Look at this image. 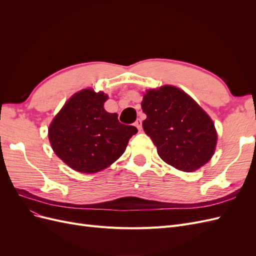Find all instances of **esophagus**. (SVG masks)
<instances>
[{"label":"esophagus","instance_id":"obj_1","mask_svg":"<svg viewBox=\"0 0 256 256\" xmlns=\"http://www.w3.org/2000/svg\"><path fill=\"white\" fill-rule=\"evenodd\" d=\"M134 126L138 129V131H141V129H142V120L140 118H138L136 120V122H134Z\"/></svg>","mask_w":256,"mask_h":256}]
</instances>
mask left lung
<instances>
[{
	"label": "left lung",
	"mask_w": 256,
	"mask_h": 256,
	"mask_svg": "<svg viewBox=\"0 0 256 256\" xmlns=\"http://www.w3.org/2000/svg\"><path fill=\"white\" fill-rule=\"evenodd\" d=\"M141 106L145 134L168 164L193 172L212 159L216 145L214 124L184 90L172 85L148 90Z\"/></svg>",
	"instance_id": "left-lung-1"
}]
</instances>
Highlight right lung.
<instances>
[{
  "instance_id": "right-lung-1",
  "label": "right lung",
  "mask_w": 256,
  "mask_h": 256,
  "mask_svg": "<svg viewBox=\"0 0 256 256\" xmlns=\"http://www.w3.org/2000/svg\"><path fill=\"white\" fill-rule=\"evenodd\" d=\"M108 95L92 88L76 92L48 129L52 150L76 172L92 174L111 166L125 152L134 126L120 122L104 110Z\"/></svg>"
}]
</instances>
